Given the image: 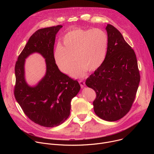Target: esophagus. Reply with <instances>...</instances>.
<instances>
[{"label": "esophagus", "mask_w": 154, "mask_h": 154, "mask_svg": "<svg viewBox=\"0 0 154 154\" xmlns=\"http://www.w3.org/2000/svg\"><path fill=\"white\" fill-rule=\"evenodd\" d=\"M79 83H80V86H81L82 88H84L85 86V82H84L83 81H82V80H80V81H79Z\"/></svg>", "instance_id": "34e87169"}]
</instances>
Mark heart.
<instances>
[{
    "label": "heart",
    "mask_w": 154,
    "mask_h": 154,
    "mask_svg": "<svg viewBox=\"0 0 154 154\" xmlns=\"http://www.w3.org/2000/svg\"><path fill=\"white\" fill-rule=\"evenodd\" d=\"M108 45V36L102 29H74L63 36V46L58 44L54 52V59L58 69L68 74L74 57L76 62L70 75L74 78H82L88 69L95 71L103 64Z\"/></svg>",
    "instance_id": "heart-1"
}]
</instances>
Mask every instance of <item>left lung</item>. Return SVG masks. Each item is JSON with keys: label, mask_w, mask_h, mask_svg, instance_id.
<instances>
[{"label": "left lung", "mask_w": 154, "mask_h": 154, "mask_svg": "<svg viewBox=\"0 0 154 154\" xmlns=\"http://www.w3.org/2000/svg\"><path fill=\"white\" fill-rule=\"evenodd\" d=\"M105 30L108 38L105 60L85 83L96 93L93 102L96 115L106 121H115L129 112L140 75L135 53L120 32L110 24Z\"/></svg>", "instance_id": "obj_1"}]
</instances>
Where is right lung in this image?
Returning <instances> with one entry per match:
<instances>
[{
	"instance_id": "add662e5",
	"label": "right lung",
	"mask_w": 154,
	"mask_h": 154,
	"mask_svg": "<svg viewBox=\"0 0 154 154\" xmlns=\"http://www.w3.org/2000/svg\"><path fill=\"white\" fill-rule=\"evenodd\" d=\"M62 27L57 26L35 32L15 65V98L30 120L46 127L58 126L66 120L70 115L71 100L80 90L79 82L62 73L54 59L55 36ZM34 53L45 59L47 71L35 85L30 86L25 77V62Z\"/></svg>"
}]
</instances>
